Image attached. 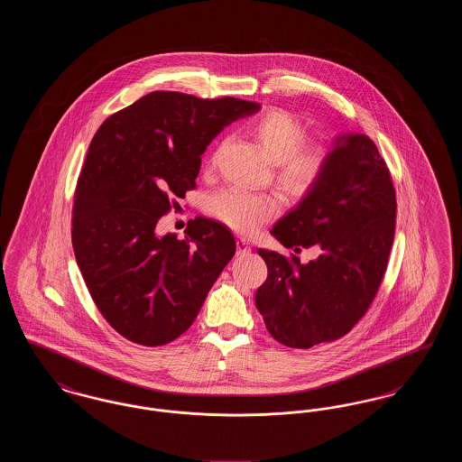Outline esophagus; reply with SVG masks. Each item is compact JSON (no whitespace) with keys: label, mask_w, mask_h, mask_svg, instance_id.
Returning <instances> with one entry per match:
<instances>
[{"label":"esophagus","mask_w":462,"mask_h":462,"mask_svg":"<svg viewBox=\"0 0 462 462\" xmlns=\"http://www.w3.org/2000/svg\"><path fill=\"white\" fill-rule=\"evenodd\" d=\"M249 251H251L249 242L245 241V239H239V241H237V254L242 256V254H247Z\"/></svg>","instance_id":"34e87169"}]
</instances>
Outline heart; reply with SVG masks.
<instances>
[{"label":"heart","mask_w":462,"mask_h":462,"mask_svg":"<svg viewBox=\"0 0 462 462\" xmlns=\"http://www.w3.org/2000/svg\"><path fill=\"white\" fill-rule=\"evenodd\" d=\"M251 132L277 162V181L287 194H308L329 173L328 147L320 143L307 145L305 126L291 112L268 110L253 123ZM215 162L217 154L211 157V164ZM279 211L281 202L275 196L245 192L241 189H221L208 199V213L244 236L258 232Z\"/></svg>","instance_id":"1"}]
</instances>
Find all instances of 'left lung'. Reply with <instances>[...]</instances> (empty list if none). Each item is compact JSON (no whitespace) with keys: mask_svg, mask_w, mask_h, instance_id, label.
I'll list each match as a JSON object with an SVG mask.
<instances>
[{"mask_svg":"<svg viewBox=\"0 0 462 462\" xmlns=\"http://www.w3.org/2000/svg\"><path fill=\"white\" fill-rule=\"evenodd\" d=\"M395 187L384 159L365 134L336 138L329 173L270 234L284 247H315L301 263L260 249L268 277L256 308L272 337L311 348L348 334L383 282L395 237Z\"/></svg>","mask_w":462,"mask_h":462,"instance_id":"8db88e82","label":"left lung"}]
</instances>
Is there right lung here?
<instances>
[{"mask_svg": "<svg viewBox=\"0 0 462 462\" xmlns=\"http://www.w3.org/2000/svg\"><path fill=\"white\" fill-rule=\"evenodd\" d=\"M258 110L234 97L152 91L95 133L74 194L72 247L95 305L133 343L162 346L189 329L236 254L220 221H189L181 241L159 237L155 225L196 189L209 142Z\"/></svg>", "mask_w": 462, "mask_h": 462, "instance_id": "right-lung-1", "label": "right lung"}]
</instances>
